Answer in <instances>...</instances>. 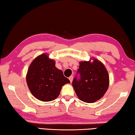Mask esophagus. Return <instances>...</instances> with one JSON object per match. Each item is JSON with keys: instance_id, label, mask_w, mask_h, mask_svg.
Listing matches in <instances>:
<instances>
[{"instance_id": "34e87169", "label": "esophagus", "mask_w": 135, "mask_h": 135, "mask_svg": "<svg viewBox=\"0 0 135 135\" xmlns=\"http://www.w3.org/2000/svg\"><path fill=\"white\" fill-rule=\"evenodd\" d=\"M73 79V76H70V78H69V80H70V82H72Z\"/></svg>"}]
</instances>
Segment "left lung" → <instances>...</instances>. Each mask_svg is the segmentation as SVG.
<instances>
[{
	"instance_id": "1",
	"label": "left lung",
	"mask_w": 135,
	"mask_h": 135,
	"mask_svg": "<svg viewBox=\"0 0 135 135\" xmlns=\"http://www.w3.org/2000/svg\"><path fill=\"white\" fill-rule=\"evenodd\" d=\"M89 61L79 62L78 73L80 79H74L72 85L81 101L95 102L103 97L109 85V76L101 61L93 57Z\"/></svg>"
}]
</instances>
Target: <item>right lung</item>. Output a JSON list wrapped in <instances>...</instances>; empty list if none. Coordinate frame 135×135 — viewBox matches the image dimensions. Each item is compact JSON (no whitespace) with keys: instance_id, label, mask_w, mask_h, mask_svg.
Listing matches in <instances>:
<instances>
[{"instance_id":"1","label":"right lung","mask_w":135,"mask_h":135,"mask_svg":"<svg viewBox=\"0 0 135 135\" xmlns=\"http://www.w3.org/2000/svg\"><path fill=\"white\" fill-rule=\"evenodd\" d=\"M26 82L31 93L42 102H50L58 97L62 87L70 83L55 61L43 53L34 59L27 70Z\"/></svg>"}]
</instances>
